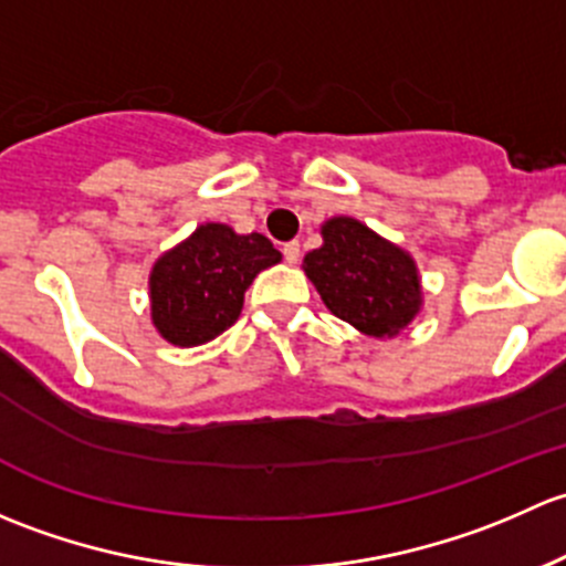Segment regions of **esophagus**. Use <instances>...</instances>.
I'll use <instances>...</instances> for the list:
<instances>
[{
    "instance_id": "34e87169",
    "label": "esophagus",
    "mask_w": 566,
    "mask_h": 566,
    "mask_svg": "<svg viewBox=\"0 0 566 566\" xmlns=\"http://www.w3.org/2000/svg\"><path fill=\"white\" fill-rule=\"evenodd\" d=\"M283 259L289 261V264H296L300 261V242H285L283 244Z\"/></svg>"
}]
</instances>
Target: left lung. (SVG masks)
I'll return each instance as SVG.
<instances>
[{"label":"left lung","instance_id":"1","mask_svg":"<svg viewBox=\"0 0 566 566\" xmlns=\"http://www.w3.org/2000/svg\"><path fill=\"white\" fill-rule=\"evenodd\" d=\"M322 240L302 270L329 313L368 337L400 335L419 316L424 291L409 250L348 214L324 220Z\"/></svg>","mask_w":566,"mask_h":566}]
</instances>
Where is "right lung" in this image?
<instances>
[{"label":"right lung","mask_w":566,"mask_h":566,"mask_svg":"<svg viewBox=\"0 0 566 566\" xmlns=\"http://www.w3.org/2000/svg\"><path fill=\"white\" fill-rule=\"evenodd\" d=\"M264 234H237L226 223H201L149 272V311L157 335L179 348L203 346L240 318L255 275L281 264Z\"/></svg>","instance_id":"1"}]
</instances>
